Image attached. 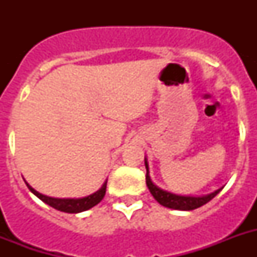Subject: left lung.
Segmentation results:
<instances>
[{
	"label": "left lung",
	"mask_w": 257,
	"mask_h": 257,
	"mask_svg": "<svg viewBox=\"0 0 257 257\" xmlns=\"http://www.w3.org/2000/svg\"><path fill=\"white\" fill-rule=\"evenodd\" d=\"M145 169H147V176H145V180H147V187H148L149 192L152 193V196L154 197L160 205L165 206V207L172 208V210H180V211H190L196 210V208L201 207V206L206 205L207 202H210L213 197L219 194L221 192L222 188L215 190L213 193H210L207 196L202 197H190V196H178V194H174V193L166 192V190L161 189L156 185V184L152 181L151 176H149V167H148V161L145 158Z\"/></svg>",
	"instance_id": "left-lung-1"
}]
</instances>
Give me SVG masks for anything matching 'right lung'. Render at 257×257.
<instances>
[{
  "instance_id": "add662e5",
  "label": "right lung",
  "mask_w": 257,
  "mask_h": 257,
  "mask_svg": "<svg viewBox=\"0 0 257 257\" xmlns=\"http://www.w3.org/2000/svg\"><path fill=\"white\" fill-rule=\"evenodd\" d=\"M26 184H27V187H28V189L31 190L35 196H37L41 201L45 202L46 205L51 206V207L55 208V210L63 211V212H68V213H78V212H82V211L90 210V208L96 206L97 203L104 198V196H105V190H106V180H105V183L103 184V187L97 190V192L92 193V194H90V196L87 197H83V198H54V197H47L45 196V194L38 193L37 190L33 189V188H32L27 181Z\"/></svg>"
}]
</instances>
